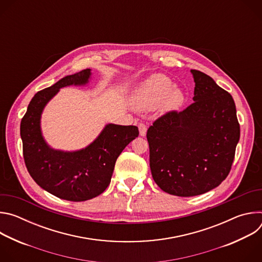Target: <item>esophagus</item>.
<instances>
[{
	"instance_id": "1",
	"label": "esophagus",
	"mask_w": 262,
	"mask_h": 262,
	"mask_svg": "<svg viewBox=\"0 0 262 262\" xmlns=\"http://www.w3.org/2000/svg\"><path fill=\"white\" fill-rule=\"evenodd\" d=\"M138 127H139V132H140V136L145 137V136H146V133H147V127H146V125H145L144 123L140 122L139 125H138Z\"/></svg>"
}]
</instances>
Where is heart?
<instances>
[{
    "mask_svg": "<svg viewBox=\"0 0 262 262\" xmlns=\"http://www.w3.org/2000/svg\"><path fill=\"white\" fill-rule=\"evenodd\" d=\"M184 100L181 89L174 87L172 81L164 74H155L146 80L135 92L132 103L139 111L157 107L163 113L180 107Z\"/></svg>",
    "mask_w": 262,
    "mask_h": 262,
    "instance_id": "obj_1",
    "label": "heart"
}]
</instances>
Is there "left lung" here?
Masks as SVG:
<instances>
[{"label":"left lung","instance_id":"1","mask_svg":"<svg viewBox=\"0 0 262 262\" xmlns=\"http://www.w3.org/2000/svg\"><path fill=\"white\" fill-rule=\"evenodd\" d=\"M191 72L194 102L168 112L147 130L152 177L164 192L179 197L204 194L225 180L241 135L230 93L204 72Z\"/></svg>","mask_w":262,"mask_h":262}]
</instances>
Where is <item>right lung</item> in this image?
<instances>
[{"mask_svg":"<svg viewBox=\"0 0 262 262\" xmlns=\"http://www.w3.org/2000/svg\"><path fill=\"white\" fill-rule=\"evenodd\" d=\"M90 76L87 68L37 92L20 122L24 160L31 177L52 195L74 202L95 198L107 188L116 160L139 136L135 125L110 123L89 146L78 151L55 150L47 144L40 128L46 104L63 87L86 85Z\"/></svg>","mask_w":262,"mask_h":262,"instance_id":"add662e5","label":"right lung"}]
</instances>
